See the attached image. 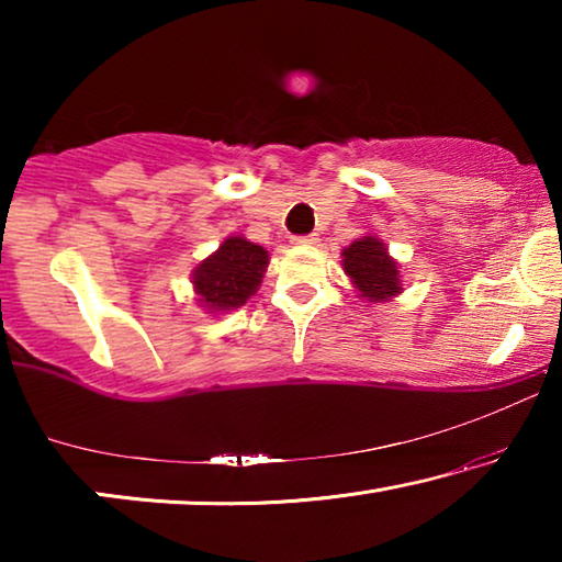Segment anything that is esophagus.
<instances>
[{
	"label": "esophagus",
	"instance_id": "esophagus-1",
	"mask_svg": "<svg viewBox=\"0 0 562 562\" xmlns=\"http://www.w3.org/2000/svg\"><path fill=\"white\" fill-rule=\"evenodd\" d=\"M292 243L294 245H317V237L315 235H300V237H294Z\"/></svg>",
	"mask_w": 562,
	"mask_h": 562
}]
</instances>
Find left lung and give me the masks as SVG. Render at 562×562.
I'll return each instance as SVG.
<instances>
[{"instance_id": "8db88e82", "label": "left lung", "mask_w": 562, "mask_h": 562, "mask_svg": "<svg viewBox=\"0 0 562 562\" xmlns=\"http://www.w3.org/2000/svg\"><path fill=\"white\" fill-rule=\"evenodd\" d=\"M341 270L355 288V294L367 302H392L402 294L398 262L389 255V247L376 235L367 233L341 250Z\"/></svg>"}]
</instances>
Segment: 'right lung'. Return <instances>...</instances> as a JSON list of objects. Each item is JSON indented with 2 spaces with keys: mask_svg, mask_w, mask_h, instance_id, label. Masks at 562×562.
I'll list each match as a JSON object with an SVG mask.
<instances>
[{
  "mask_svg": "<svg viewBox=\"0 0 562 562\" xmlns=\"http://www.w3.org/2000/svg\"><path fill=\"white\" fill-rule=\"evenodd\" d=\"M270 255L243 235L225 237L213 255H207L190 272L195 302L207 315H227L260 290L268 272Z\"/></svg>",
  "mask_w": 562,
  "mask_h": 562,
  "instance_id": "obj_1",
  "label": "right lung"
}]
</instances>
